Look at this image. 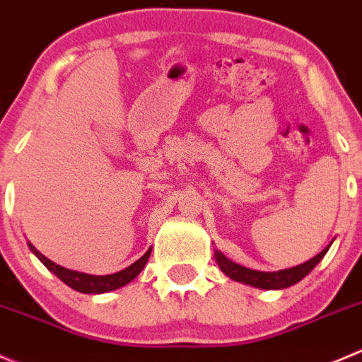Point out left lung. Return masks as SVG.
<instances>
[{"mask_svg":"<svg viewBox=\"0 0 362 362\" xmlns=\"http://www.w3.org/2000/svg\"><path fill=\"white\" fill-rule=\"evenodd\" d=\"M331 244H329L324 251L318 252L317 256L308 259V262L300 263V265L297 267H292V269L278 270V272H259V270L247 269V267H242L238 265V263L228 259L221 251L214 252V256H216V262L217 265H219V269L223 270L228 278L233 279V281L245 283V285L255 286V288L281 290V288H288V286L296 285V283H299L300 279L306 278L311 270L317 267V263L324 258L325 252H327L329 247H331Z\"/></svg>","mask_w":362,"mask_h":362,"instance_id":"1","label":"left lung"}]
</instances>
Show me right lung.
<instances>
[{
  "label": "right lung",
  "instance_id": "1",
  "mask_svg": "<svg viewBox=\"0 0 362 362\" xmlns=\"http://www.w3.org/2000/svg\"><path fill=\"white\" fill-rule=\"evenodd\" d=\"M30 245L31 252L51 270L52 274L58 276L65 285H69L70 288L76 290V292L81 293H106V292H113V290L122 288L127 283H131L136 276L145 269L146 262L150 258V252H152V247L145 252L139 259H136L132 265H129L127 269L120 270V272H115V274H107V276H92V274H84V272H76V270L65 269L62 265H56L54 262H51L49 258H45L40 251L35 249V245L31 242H28Z\"/></svg>",
  "mask_w": 362,
  "mask_h": 362
}]
</instances>
